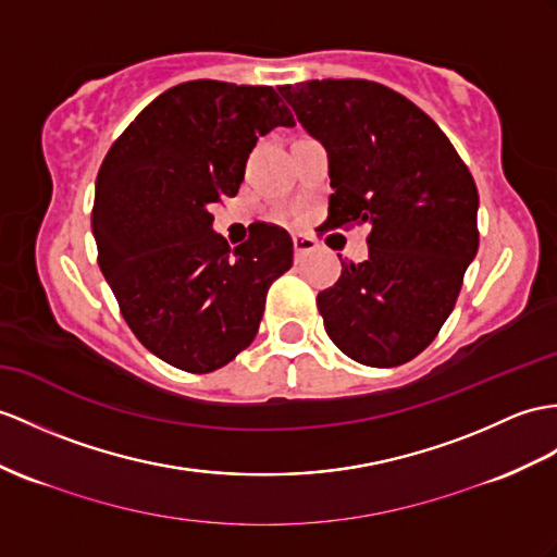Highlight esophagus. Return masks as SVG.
<instances>
[{
  "label": "esophagus",
  "mask_w": 557,
  "mask_h": 557,
  "mask_svg": "<svg viewBox=\"0 0 557 557\" xmlns=\"http://www.w3.org/2000/svg\"><path fill=\"white\" fill-rule=\"evenodd\" d=\"M293 248H295V255H305V252H311L319 248V243L314 236H307V234H295L293 236Z\"/></svg>",
  "instance_id": "1"
}]
</instances>
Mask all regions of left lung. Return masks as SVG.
Instances as JSON below:
<instances>
[{
    "label": "left lung",
    "mask_w": 557,
    "mask_h": 557,
    "mask_svg": "<svg viewBox=\"0 0 557 557\" xmlns=\"http://www.w3.org/2000/svg\"><path fill=\"white\" fill-rule=\"evenodd\" d=\"M329 151L319 232L369 224V260L317 295L325 333L363 366H401L435 341L478 255V186L437 122L371 79L278 87Z\"/></svg>",
    "instance_id": "obj_1"
}]
</instances>
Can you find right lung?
<instances>
[{
	"label": "right lung",
	"mask_w": 557,
	"mask_h": 557,
	"mask_svg": "<svg viewBox=\"0 0 557 557\" xmlns=\"http://www.w3.org/2000/svg\"><path fill=\"white\" fill-rule=\"evenodd\" d=\"M278 125L295 120L271 87L191 79L148 103L101 162L99 267L137 341L174 369L210 373L246 349L269 286L293 264L286 228L257 222L232 250L210 214Z\"/></svg>",
	"instance_id": "right-lung-1"
}]
</instances>
